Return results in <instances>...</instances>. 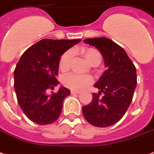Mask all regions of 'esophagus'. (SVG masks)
Wrapping results in <instances>:
<instances>
[{
    "mask_svg": "<svg viewBox=\"0 0 154 154\" xmlns=\"http://www.w3.org/2000/svg\"><path fill=\"white\" fill-rule=\"evenodd\" d=\"M70 93H71V94H80L81 92L80 91H79V90H75V89H71L70 90Z\"/></svg>",
    "mask_w": 154,
    "mask_h": 154,
    "instance_id": "obj_1",
    "label": "esophagus"
}]
</instances>
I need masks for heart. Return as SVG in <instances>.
I'll return each mask as SVG.
<instances>
[{
	"instance_id": "b5f03b06",
	"label": "heart",
	"mask_w": 154,
	"mask_h": 154,
	"mask_svg": "<svg viewBox=\"0 0 154 154\" xmlns=\"http://www.w3.org/2000/svg\"><path fill=\"white\" fill-rule=\"evenodd\" d=\"M74 52H79L92 66H97L102 60V54L97 49L93 48H80L74 50ZM73 53L71 51H67L61 56L60 59V69L61 71L66 72L69 70L70 62L72 59ZM94 81V79L90 75H80L77 74H70L65 76L62 79L63 85L67 88L81 90L87 85H90Z\"/></svg>"
}]
</instances>
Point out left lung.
<instances>
[{"instance_id": "8db88e82", "label": "left lung", "mask_w": 154, "mask_h": 154, "mask_svg": "<svg viewBox=\"0 0 154 154\" xmlns=\"http://www.w3.org/2000/svg\"><path fill=\"white\" fill-rule=\"evenodd\" d=\"M84 42L100 51L106 69L94 85L98 94H93V101L83 106V114L94 126L107 127L117 123L131 105L137 85L136 68L124 49L111 39L95 38Z\"/></svg>"}]
</instances>
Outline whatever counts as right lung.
<instances>
[{"label":"right lung","mask_w":154,"mask_h":154,"mask_svg":"<svg viewBox=\"0 0 154 154\" xmlns=\"http://www.w3.org/2000/svg\"><path fill=\"white\" fill-rule=\"evenodd\" d=\"M81 39H42L23 52L14 71V87L18 103L30 121L38 125L53 123L59 118L64 99L70 95L68 88L53 90L60 56Z\"/></svg>","instance_id":"obj_1"}]
</instances>
